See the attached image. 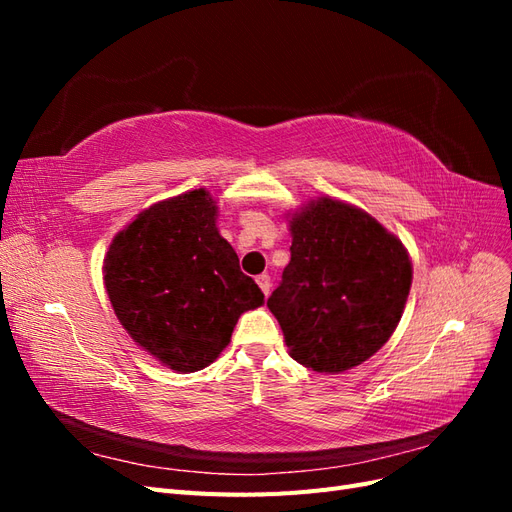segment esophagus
<instances>
[{
  "mask_svg": "<svg viewBox=\"0 0 512 512\" xmlns=\"http://www.w3.org/2000/svg\"><path fill=\"white\" fill-rule=\"evenodd\" d=\"M256 284L260 286L262 292H265V297H269V292H271V277H269L267 273H262V275L256 277Z\"/></svg>",
  "mask_w": 512,
  "mask_h": 512,
  "instance_id": "1",
  "label": "esophagus"
}]
</instances>
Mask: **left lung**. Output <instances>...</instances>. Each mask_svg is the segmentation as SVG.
Returning a JSON list of instances; mask_svg holds the SVG:
<instances>
[{
  "instance_id": "left-lung-1",
  "label": "left lung",
  "mask_w": 512,
  "mask_h": 512,
  "mask_svg": "<svg viewBox=\"0 0 512 512\" xmlns=\"http://www.w3.org/2000/svg\"><path fill=\"white\" fill-rule=\"evenodd\" d=\"M290 262L267 305L290 356L339 374L376 354L404 314L408 252L371 215L333 198L294 213Z\"/></svg>"
}]
</instances>
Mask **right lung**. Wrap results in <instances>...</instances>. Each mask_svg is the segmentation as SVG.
Listing matches in <instances>:
<instances>
[{
    "instance_id": "1",
    "label": "right lung",
    "mask_w": 512,
    "mask_h": 512,
    "mask_svg": "<svg viewBox=\"0 0 512 512\" xmlns=\"http://www.w3.org/2000/svg\"><path fill=\"white\" fill-rule=\"evenodd\" d=\"M215 215L203 188L164 200L136 215L104 258L106 292L123 329L181 374L218 359L239 316L265 303Z\"/></svg>"
}]
</instances>
